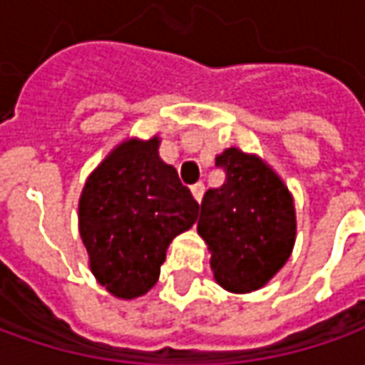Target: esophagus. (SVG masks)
Returning <instances> with one entry per match:
<instances>
[{
	"label": "esophagus",
	"instance_id": "1",
	"mask_svg": "<svg viewBox=\"0 0 365 365\" xmlns=\"http://www.w3.org/2000/svg\"><path fill=\"white\" fill-rule=\"evenodd\" d=\"M190 192H192L195 200H197V202H200V200H202V195H205V185H202V182L192 185V187H190Z\"/></svg>",
	"mask_w": 365,
	"mask_h": 365
}]
</instances>
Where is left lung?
Instances as JSON below:
<instances>
[{"label": "left lung", "mask_w": 365, "mask_h": 365, "mask_svg": "<svg viewBox=\"0 0 365 365\" xmlns=\"http://www.w3.org/2000/svg\"><path fill=\"white\" fill-rule=\"evenodd\" d=\"M216 167L225 170V182L207 190L197 230L210 250L216 282L228 292H252L292 255L294 198L256 155L230 147L216 157Z\"/></svg>", "instance_id": "8db88e82"}]
</instances>
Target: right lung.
<instances>
[{"label":"right lung","mask_w":365,"mask_h":365,"mask_svg":"<svg viewBox=\"0 0 365 365\" xmlns=\"http://www.w3.org/2000/svg\"><path fill=\"white\" fill-rule=\"evenodd\" d=\"M158 137L129 139L93 170L79 198V232L97 282L133 300L157 284L168 245L197 222L198 202Z\"/></svg>","instance_id":"add662e5"}]
</instances>
